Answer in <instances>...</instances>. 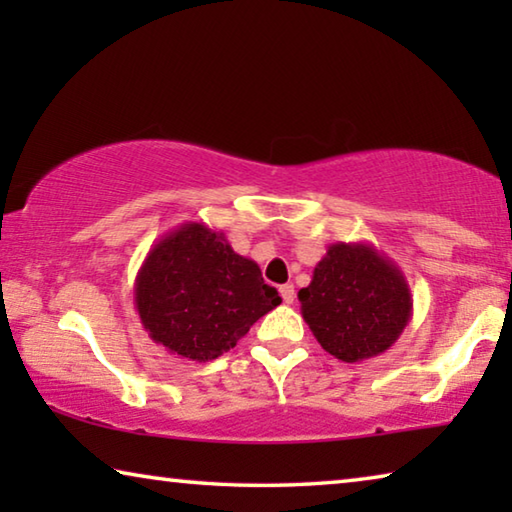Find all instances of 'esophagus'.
<instances>
[{
	"label": "esophagus",
	"instance_id": "34e87169",
	"mask_svg": "<svg viewBox=\"0 0 512 512\" xmlns=\"http://www.w3.org/2000/svg\"><path fill=\"white\" fill-rule=\"evenodd\" d=\"M280 296L284 300V305H291V302L296 300V289H293V284H284V287H280Z\"/></svg>",
	"mask_w": 512,
	"mask_h": 512
}]
</instances>
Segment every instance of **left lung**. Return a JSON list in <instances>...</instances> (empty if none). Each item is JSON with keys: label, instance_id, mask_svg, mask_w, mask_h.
<instances>
[{"label": "left lung", "instance_id": "left-lung-1", "mask_svg": "<svg viewBox=\"0 0 512 512\" xmlns=\"http://www.w3.org/2000/svg\"><path fill=\"white\" fill-rule=\"evenodd\" d=\"M298 300L320 348L345 363L384 354L413 316L400 266L366 241L329 246Z\"/></svg>", "mask_w": 512, "mask_h": 512}]
</instances>
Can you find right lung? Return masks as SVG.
Instances as JSON below:
<instances>
[{"mask_svg":"<svg viewBox=\"0 0 512 512\" xmlns=\"http://www.w3.org/2000/svg\"><path fill=\"white\" fill-rule=\"evenodd\" d=\"M282 298L221 230L187 221L153 244L135 277V309L149 339L189 361L235 348Z\"/></svg>","mask_w":512,"mask_h":512,"instance_id":"1","label":"right lung"}]
</instances>
